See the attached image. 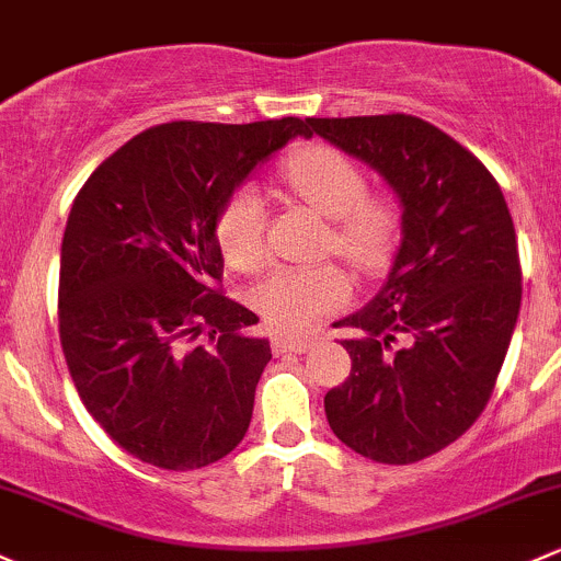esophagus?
<instances>
[{
  "label": "esophagus",
  "instance_id": "obj_1",
  "mask_svg": "<svg viewBox=\"0 0 561 561\" xmlns=\"http://www.w3.org/2000/svg\"><path fill=\"white\" fill-rule=\"evenodd\" d=\"M313 337H291V334H278L273 337V351L275 354H305V351L313 348Z\"/></svg>",
  "mask_w": 561,
  "mask_h": 561
}]
</instances>
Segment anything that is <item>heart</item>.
<instances>
[{
	"instance_id": "heart-1",
	"label": "heart",
	"mask_w": 561,
	"mask_h": 561,
	"mask_svg": "<svg viewBox=\"0 0 561 561\" xmlns=\"http://www.w3.org/2000/svg\"><path fill=\"white\" fill-rule=\"evenodd\" d=\"M280 178L294 194L329 218L327 248L362 273L386 267L402 232V210L394 196L367 192V175L340 148L305 146L280 164ZM216 242L224 259L242 273L267 262V207L253 186H238L218 207ZM351 280L337 264L278 267L253 291V305L270 327L302 332L321 316L343 308Z\"/></svg>"
}]
</instances>
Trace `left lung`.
Wrapping results in <instances>:
<instances>
[{"label":"left lung","instance_id":"1","mask_svg":"<svg viewBox=\"0 0 561 561\" xmlns=\"http://www.w3.org/2000/svg\"><path fill=\"white\" fill-rule=\"evenodd\" d=\"M400 194L402 240L389 280L337 321L351 375L327 391L337 440L380 465H413L478 421L522 308L516 229L478 156L405 113L308 118Z\"/></svg>","mask_w":561,"mask_h":561}]
</instances>
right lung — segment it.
I'll list each match as a JSON object with an SVG mask.
<instances>
[{
	"label": "right lung",
	"instance_id": "add662e5",
	"mask_svg": "<svg viewBox=\"0 0 561 561\" xmlns=\"http://www.w3.org/2000/svg\"><path fill=\"white\" fill-rule=\"evenodd\" d=\"M308 121H170L83 183L59 270L61 351L85 410L126 454L199 470L245 437L273 359L256 313L224 294L218 207Z\"/></svg>",
	"mask_w": 561,
	"mask_h": 561
}]
</instances>
